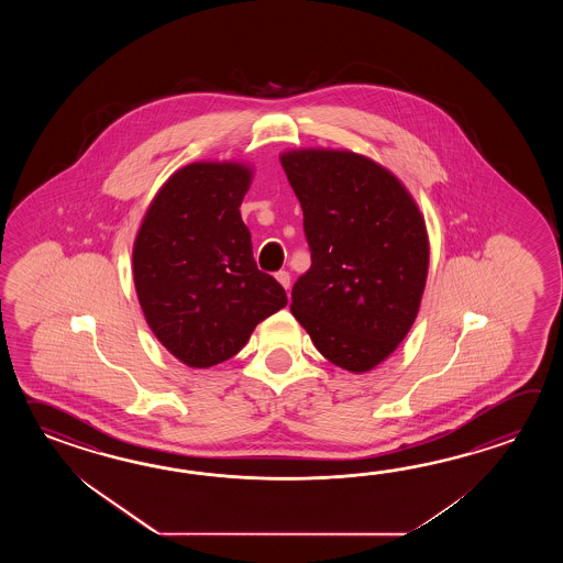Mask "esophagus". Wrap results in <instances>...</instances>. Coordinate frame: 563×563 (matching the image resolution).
Returning a JSON list of instances; mask_svg holds the SVG:
<instances>
[{
	"label": "esophagus",
	"instance_id": "obj_1",
	"mask_svg": "<svg viewBox=\"0 0 563 563\" xmlns=\"http://www.w3.org/2000/svg\"><path fill=\"white\" fill-rule=\"evenodd\" d=\"M276 279L282 284V286L286 287V289H289V284H291V276H289V272H277Z\"/></svg>",
	"mask_w": 563,
	"mask_h": 563
}]
</instances>
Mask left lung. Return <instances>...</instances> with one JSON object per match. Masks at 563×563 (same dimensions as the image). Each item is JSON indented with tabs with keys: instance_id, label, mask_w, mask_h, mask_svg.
<instances>
[{
	"instance_id": "1",
	"label": "left lung",
	"mask_w": 563,
	"mask_h": 563,
	"mask_svg": "<svg viewBox=\"0 0 563 563\" xmlns=\"http://www.w3.org/2000/svg\"><path fill=\"white\" fill-rule=\"evenodd\" d=\"M303 211L310 269L291 313L323 358L362 374L378 366L417 320L429 274L419 205L368 156L334 148L279 155Z\"/></svg>"
}]
</instances>
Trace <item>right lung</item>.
<instances>
[{
    "instance_id": "right-lung-1",
    "label": "right lung",
    "mask_w": 563,
    "mask_h": 563,
    "mask_svg": "<svg viewBox=\"0 0 563 563\" xmlns=\"http://www.w3.org/2000/svg\"><path fill=\"white\" fill-rule=\"evenodd\" d=\"M253 168L199 161L175 170L148 205L132 276L156 340L191 368L235 356L255 325L286 308V289L257 269L240 207Z\"/></svg>"
}]
</instances>
